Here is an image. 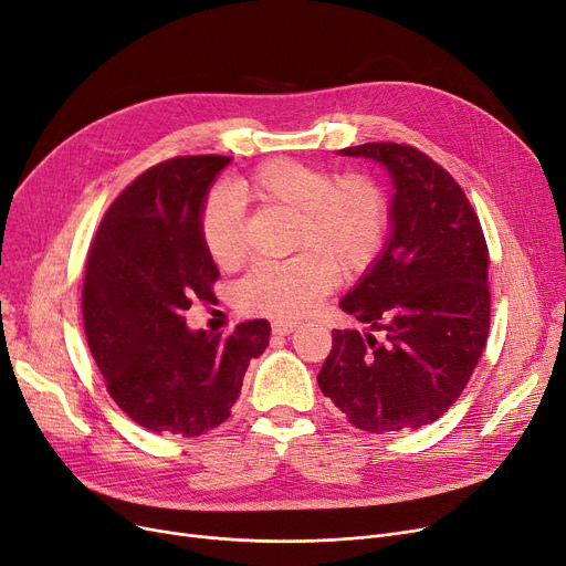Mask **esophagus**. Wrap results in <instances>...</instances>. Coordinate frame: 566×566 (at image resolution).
<instances>
[{
  "instance_id": "34e87169",
  "label": "esophagus",
  "mask_w": 566,
  "mask_h": 566,
  "mask_svg": "<svg viewBox=\"0 0 566 566\" xmlns=\"http://www.w3.org/2000/svg\"><path fill=\"white\" fill-rule=\"evenodd\" d=\"M270 331H273L275 335H289V333L296 331V324L284 322V318H275V322L270 324Z\"/></svg>"
}]
</instances>
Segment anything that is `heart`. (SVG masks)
<instances>
[{
  "mask_svg": "<svg viewBox=\"0 0 566 566\" xmlns=\"http://www.w3.org/2000/svg\"><path fill=\"white\" fill-rule=\"evenodd\" d=\"M240 199L293 214V256L254 265L238 284L244 314L296 318L331 291L335 277H360L379 259L390 227L384 185L363 170L335 178L328 168L277 157L233 180ZM199 235L208 256L222 268L244 259L242 210L224 189H212L199 212Z\"/></svg>",
  "mask_w": 566,
  "mask_h": 566,
  "instance_id": "1",
  "label": "heart"
}]
</instances>
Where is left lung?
<instances>
[{
    "instance_id": "obj_1",
    "label": "left lung",
    "mask_w": 566,
    "mask_h": 566,
    "mask_svg": "<svg viewBox=\"0 0 566 566\" xmlns=\"http://www.w3.org/2000/svg\"><path fill=\"white\" fill-rule=\"evenodd\" d=\"M384 164L396 185L392 235L342 310L381 333L333 331L316 381L365 432L419 430L460 398L490 331L488 244L447 168L407 143L339 150Z\"/></svg>"
}]
</instances>
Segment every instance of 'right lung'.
<instances>
[{"label":"right lung","mask_w":566,"mask_h":566,"mask_svg":"<svg viewBox=\"0 0 566 566\" xmlns=\"http://www.w3.org/2000/svg\"><path fill=\"white\" fill-rule=\"evenodd\" d=\"M231 157L189 155L140 174L106 210L85 261L83 324L115 405L150 432L199 437L224 423L270 339L265 318L191 333L219 270L199 235L208 187Z\"/></svg>","instance_id":"1"}]
</instances>
